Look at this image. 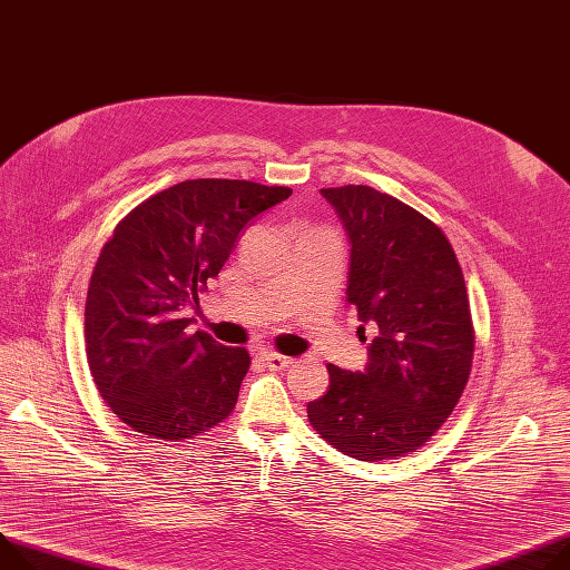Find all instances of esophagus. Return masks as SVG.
<instances>
[{
  "label": "esophagus",
  "instance_id": "1",
  "mask_svg": "<svg viewBox=\"0 0 570 570\" xmlns=\"http://www.w3.org/2000/svg\"><path fill=\"white\" fill-rule=\"evenodd\" d=\"M264 361H266L271 371H286V368H291L295 364L291 356H284V354H277V352H266Z\"/></svg>",
  "mask_w": 570,
  "mask_h": 570
}]
</instances>
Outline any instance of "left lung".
I'll list each match as a JSON object with an SVG mask.
<instances>
[{
	"label": "left lung",
	"instance_id": "8db88e82",
	"mask_svg": "<svg viewBox=\"0 0 570 570\" xmlns=\"http://www.w3.org/2000/svg\"><path fill=\"white\" fill-rule=\"evenodd\" d=\"M350 238L347 304L373 323L368 366L334 364L308 423L361 461L423 448L469 384L475 330L461 266L445 234L409 204L371 186L323 188ZM366 341V327L356 330Z\"/></svg>",
	"mask_w": 570,
	"mask_h": 570
}]
</instances>
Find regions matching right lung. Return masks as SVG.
Returning <instances> with one entry per match:
<instances>
[{"mask_svg": "<svg viewBox=\"0 0 570 570\" xmlns=\"http://www.w3.org/2000/svg\"><path fill=\"white\" fill-rule=\"evenodd\" d=\"M291 193L245 179H188L118 223L90 277L83 336L95 386L125 425L181 441L234 411L247 350L188 334L193 318L184 312L218 277L243 227Z\"/></svg>", "mask_w": 570, "mask_h": 570, "instance_id": "right-lung-1", "label": "right lung"}]
</instances>
